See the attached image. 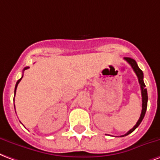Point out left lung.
<instances>
[{
	"instance_id": "8db88e82",
	"label": "left lung",
	"mask_w": 160,
	"mask_h": 160,
	"mask_svg": "<svg viewBox=\"0 0 160 160\" xmlns=\"http://www.w3.org/2000/svg\"><path fill=\"white\" fill-rule=\"evenodd\" d=\"M124 59L126 60L127 62L129 63V65L131 66L132 69L134 70V72H136V76H137V78H138V81H139L140 86H141V89H142V113H141V116H140V118L137 121V123H136V125L133 127L132 129H129V131L125 134V135H123L122 136H128L129 134L130 133H132L135 129L137 128V127L139 126L140 123H142V119H143V118L145 116L146 113V111H147V107H148V91H147V88H145L146 85L144 83V81H143V72L141 69L138 67L137 66V63L136 62V60L135 59H131V58H129V57H125Z\"/></svg>"
}]
</instances>
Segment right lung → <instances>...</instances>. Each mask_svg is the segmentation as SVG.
Wrapping results in <instances>:
<instances>
[{"mask_svg": "<svg viewBox=\"0 0 160 160\" xmlns=\"http://www.w3.org/2000/svg\"><path fill=\"white\" fill-rule=\"evenodd\" d=\"M28 68H29V67H25V68L24 69V70H26V69H28ZM22 78H23V77H22ZM22 78H21L20 79H18V82H16V85H15V90H14V94H16V89H17V87H18V83H19V82L21 81V79H22ZM14 96H15V95H14Z\"/></svg>", "mask_w": 160, "mask_h": 160, "instance_id": "obj_1", "label": "right lung"}]
</instances>
